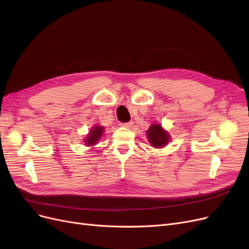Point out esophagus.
<instances>
[{
    "label": "esophagus",
    "mask_w": 249,
    "mask_h": 249,
    "mask_svg": "<svg viewBox=\"0 0 249 249\" xmlns=\"http://www.w3.org/2000/svg\"><path fill=\"white\" fill-rule=\"evenodd\" d=\"M120 125L124 126V127H131L133 125V123L132 122H129V123H124V124H120Z\"/></svg>",
    "instance_id": "1"
}]
</instances>
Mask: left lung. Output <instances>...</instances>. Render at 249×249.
I'll return each instance as SVG.
<instances>
[{
  "label": "left lung",
  "mask_w": 249,
  "mask_h": 249,
  "mask_svg": "<svg viewBox=\"0 0 249 249\" xmlns=\"http://www.w3.org/2000/svg\"><path fill=\"white\" fill-rule=\"evenodd\" d=\"M146 136L150 145L156 148L165 146L170 140V135L168 132L165 131L159 124H154L150 125L146 132Z\"/></svg>",
  "instance_id": "8db88e82"
}]
</instances>
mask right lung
<instances>
[{
	"mask_svg": "<svg viewBox=\"0 0 249 249\" xmlns=\"http://www.w3.org/2000/svg\"><path fill=\"white\" fill-rule=\"evenodd\" d=\"M105 127L102 125H94L91 130H90V133L87 135L85 143L86 145H95L96 142L101 139L103 136Z\"/></svg>",
	"mask_w": 249,
	"mask_h": 249,
	"instance_id": "obj_1",
	"label": "right lung"
}]
</instances>
